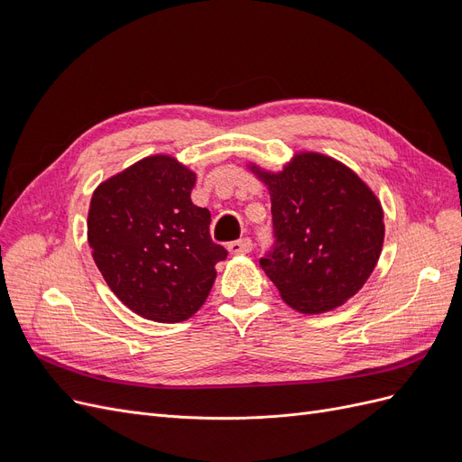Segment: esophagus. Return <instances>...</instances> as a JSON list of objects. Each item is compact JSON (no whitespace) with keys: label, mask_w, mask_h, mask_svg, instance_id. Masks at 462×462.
I'll list each match as a JSON object with an SVG mask.
<instances>
[{"label":"esophagus","mask_w":462,"mask_h":462,"mask_svg":"<svg viewBox=\"0 0 462 462\" xmlns=\"http://www.w3.org/2000/svg\"><path fill=\"white\" fill-rule=\"evenodd\" d=\"M227 250H229L231 254H248L250 250H253V241H250L248 236H245V239L229 243V245H227Z\"/></svg>","instance_id":"esophagus-1"}]
</instances>
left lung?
<instances>
[{"mask_svg": "<svg viewBox=\"0 0 462 462\" xmlns=\"http://www.w3.org/2000/svg\"><path fill=\"white\" fill-rule=\"evenodd\" d=\"M256 173L270 189L273 223V245L260 265L282 299L304 314L351 299L383 245V212L374 192L321 153H299L282 173Z\"/></svg>", "mask_w": 462, "mask_h": 462, "instance_id": "left-lung-1", "label": "left lung"}]
</instances>
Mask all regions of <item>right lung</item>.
I'll list each match as a JSON object with an SVG mask.
<instances>
[{"label":"right lung","mask_w":462,"mask_h":462,"mask_svg":"<svg viewBox=\"0 0 462 462\" xmlns=\"http://www.w3.org/2000/svg\"><path fill=\"white\" fill-rule=\"evenodd\" d=\"M197 175L170 156H150L92 194L88 243L106 283L146 319L183 321L197 312L227 250L209 235V212L194 206Z\"/></svg>","instance_id":"obj_1"}]
</instances>
